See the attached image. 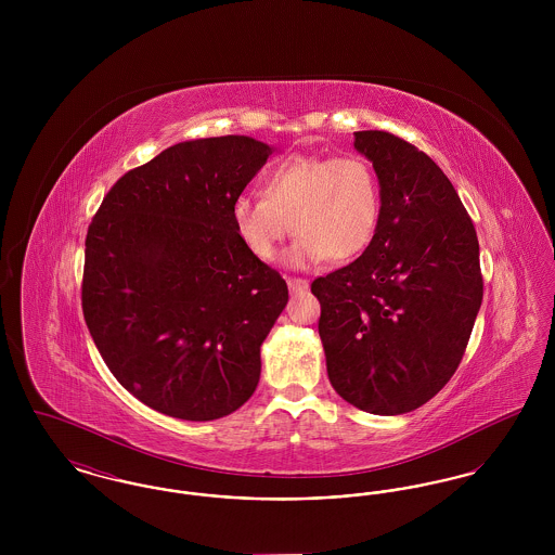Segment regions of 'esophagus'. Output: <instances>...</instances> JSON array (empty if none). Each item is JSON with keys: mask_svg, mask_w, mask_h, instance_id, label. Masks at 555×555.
Returning a JSON list of instances; mask_svg holds the SVG:
<instances>
[{"mask_svg": "<svg viewBox=\"0 0 555 555\" xmlns=\"http://www.w3.org/2000/svg\"><path fill=\"white\" fill-rule=\"evenodd\" d=\"M287 285H289V289L293 291V293L308 289V281H306V279H297V276H289V279H287Z\"/></svg>", "mask_w": 555, "mask_h": 555, "instance_id": "esophagus-1", "label": "esophagus"}]
</instances>
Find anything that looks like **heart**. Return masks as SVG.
Returning a JSON list of instances; mask_svg holds the SVG:
<instances>
[{
    "instance_id": "b5f03b06",
    "label": "heart",
    "mask_w": 555,
    "mask_h": 555,
    "mask_svg": "<svg viewBox=\"0 0 555 555\" xmlns=\"http://www.w3.org/2000/svg\"><path fill=\"white\" fill-rule=\"evenodd\" d=\"M262 197L241 193L231 206L235 233L251 256L272 262L283 241L297 235L287 254L293 266L347 262L376 235L380 185L360 154L295 156L262 177Z\"/></svg>"
}]
</instances>
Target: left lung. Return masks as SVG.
I'll return each mask as SVG.
<instances>
[{"instance_id": "1", "label": "left lung", "mask_w": 555, "mask_h": 555, "mask_svg": "<svg viewBox=\"0 0 555 555\" xmlns=\"http://www.w3.org/2000/svg\"><path fill=\"white\" fill-rule=\"evenodd\" d=\"M380 183L366 251L318 276V333L335 391L380 416L421 408L460 366L482 301L475 224L443 170L387 131L356 132Z\"/></svg>"}]
</instances>
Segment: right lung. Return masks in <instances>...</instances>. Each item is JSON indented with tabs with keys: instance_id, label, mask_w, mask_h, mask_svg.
Instances as JSON below:
<instances>
[{
	"instance_id": "obj_1",
	"label": "right lung",
	"mask_w": 555,
	"mask_h": 555,
	"mask_svg": "<svg viewBox=\"0 0 555 555\" xmlns=\"http://www.w3.org/2000/svg\"><path fill=\"white\" fill-rule=\"evenodd\" d=\"M272 150L243 134L177 143L109 189L85 238L80 301L116 380L152 410L216 421L260 380L289 289L231 206Z\"/></svg>"
}]
</instances>
